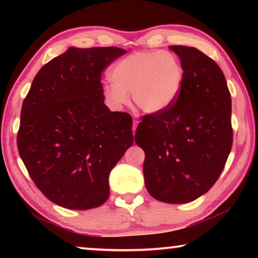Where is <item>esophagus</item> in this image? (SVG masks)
Instances as JSON below:
<instances>
[{"instance_id": "obj_1", "label": "esophagus", "mask_w": 258, "mask_h": 258, "mask_svg": "<svg viewBox=\"0 0 258 258\" xmlns=\"http://www.w3.org/2000/svg\"><path fill=\"white\" fill-rule=\"evenodd\" d=\"M138 124H139V121L137 119H134L133 120V134L135 133V130H137V127H138Z\"/></svg>"}]
</instances>
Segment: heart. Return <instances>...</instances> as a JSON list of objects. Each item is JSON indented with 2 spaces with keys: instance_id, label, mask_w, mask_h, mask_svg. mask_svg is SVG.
Returning <instances> with one entry per match:
<instances>
[{
  "instance_id": "heart-1",
  "label": "heart",
  "mask_w": 258,
  "mask_h": 258,
  "mask_svg": "<svg viewBox=\"0 0 258 258\" xmlns=\"http://www.w3.org/2000/svg\"><path fill=\"white\" fill-rule=\"evenodd\" d=\"M111 83L103 86L107 104L120 110L128 102L146 113L167 110L180 97L184 68L178 56L169 51H137L112 64Z\"/></svg>"
}]
</instances>
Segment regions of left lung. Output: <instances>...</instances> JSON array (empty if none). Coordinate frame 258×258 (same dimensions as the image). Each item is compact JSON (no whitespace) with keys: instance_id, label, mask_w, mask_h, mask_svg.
<instances>
[{"instance_id":"obj_1","label":"left lung","mask_w":258,"mask_h":258,"mask_svg":"<svg viewBox=\"0 0 258 258\" xmlns=\"http://www.w3.org/2000/svg\"><path fill=\"white\" fill-rule=\"evenodd\" d=\"M184 68L180 97L167 110L142 116L135 142L145 150L146 187L167 204H185L215 184L233 141L231 94L218 64L191 46L169 47Z\"/></svg>"}]
</instances>
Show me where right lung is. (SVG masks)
Masks as SVG:
<instances>
[{
    "label": "right lung",
    "mask_w": 258,
    "mask_h": 258,
    "mask_svg": "<svg viewBox=\"0 0 258 258\" xmlns=\"http://www.w3.org/2000/svg\"><path fill=\"white\" fill-rule=\"evenodd\" d=\"M126 51L69 49L36 74L23 102L19 155L35 185L68 209L101 206L109 174L133 145L132 117L103 103L101 74Z\"/></svg>",
    "instance_id": "1"
}]
</instances>
